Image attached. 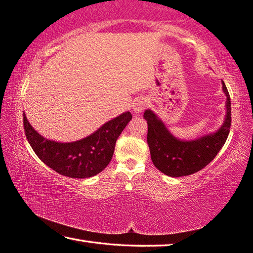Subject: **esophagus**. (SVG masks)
Listing matches in <instances>:
<instances>
[{
	"label": "esophagus",
	"instance_id": "esophagus-1",
	"mask_svg": "<svg viewBox=\"0 0 253 253\" xmlns=\"http://www.w3.org/2000/svg\"><path fill=\"white\" fill-rule=\"evenodd\" d=\"M147 101L144 99V98H140V99H137L134 104H132V110H134L135 114H139L146 108Z\"/></svg>",
	"mask_w": 253,
	"mask_h": 253
}]
</instances>
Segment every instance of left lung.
Segmentation results:
<instances>
[{
  "mask_svg": "<svg viewBox=\"0 0 253 253\" xmlns=\"http://www.w3.org/2000/svg\"><path fill=\"white\" fill-rule=\"evenodd\" d=\"M226 114L222 126L212 134L193 140H182L170 134L165 124L151 109L145 110L147 121V144L155 168L170 177L186 176L204 169L217 155L226 142L231 126V99L225 84Z\"/></svg>",
  "mask_w": 253,
  "mask_h": 253,
  "instance_id": "left-lung-1",
  "label": "left lung"
}]
</instances>
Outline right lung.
<instances>
[{
	"instance_id": "right-lung-1",
	"label": "right lung",
	"mask_w": 253,
	"mask_h": 253,
	"mask_svg": "<svg viewBox=\"0 0 253 253\" xmlns=\"http://www.w3.org/2000/svg\"><path fill=\"white\" fill-rule=\"evenodd\" d=\"M129 111L104 124L93 134L71 143H59L41 136L23 114V127L37 156L55 172L71 178L95 176L106 169L114 155L116 140L131 121Z\"/></svg>"
}]
</instances>
